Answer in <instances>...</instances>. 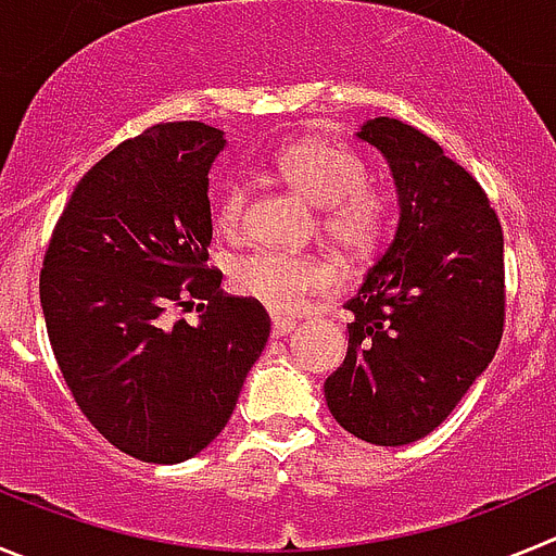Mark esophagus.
Here are the masks:
<instances>
[{"mask_svg": "<svg viewBox=\"0 0 556 556\" xmlns=\"http://www.w3.org/2000/svg\"><path fill=\"white\" fill-rule=\"evenodd\" d=\"M294 328V320H289V317H281V314H273V337H287L289 331Z\"/></svg>", "mask_w": 556, "mask_h": 556, "instance_id": "34e87169", "label": "esophagus"}]
</instances>
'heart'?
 Listing matches in <instances>:
<instances>
[{
    "label": "heart",
    "instance_id": "obj_1",
    "mask_svg": "<svg viewBox=\"0 0 556 556\" xmlns=\"http://www.w3.org/2000/svg\"><path fill=\"white\" fill-rule=\"evenodd\" d=\"M275 169L301 198L320 211V233L345 258H365L387 230L384 191L365 184V161L345 144L326 139H301L275 155ZM244 189L228 180L214 194V219L223 230L242 223ZM230 283L239 294L264 303L273 312L292 314L331 287V269L314 255L281 250H255L236 258Z\"/></svg>",
    "mask_w": 556,
    "mask_h": 556
}]
</instances>
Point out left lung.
<instances>
[{
	"label": "left lung",
	"instance_id": "1",
	"mask_svg": "<svg viewBox=\"0 0 556 556\" xmlns=\"http://www.w3.org/2000/svg\"><path fill=\"white\" fill-rule=\"evenodd\" d=\"M387 161L397 228L348 301V356L326 381L333 420L372 445H409L454 412L504 331V233L481 186L412 125L356 132Z\"/></svg>",
	"mask_w": 556,
	"mask_h": 556
}]
</instances>
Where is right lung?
<instances>
[{
	"instance_id": "add662e5",
	"label": "right lung",
	"mask_w": 556,
	"mask_h": 556,
	"mask_svg": "<svg viewBox=\"0 0 556 556\" xmlns=\"http://www.w3.org/2000/svg\"><path fill=\"white\" fill-rule=\"evenodd\" d=\"M223 150L203 122L125 141L83 175L43 255V320L68 390L108 443L152 465L191 459L225 429L269 337L262 303L223 294L205 267ZM194 302L198 324L170 317Z\"/></svg>"
}]
</instances>
